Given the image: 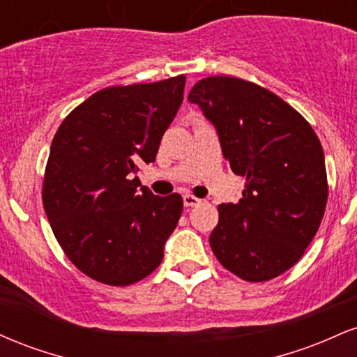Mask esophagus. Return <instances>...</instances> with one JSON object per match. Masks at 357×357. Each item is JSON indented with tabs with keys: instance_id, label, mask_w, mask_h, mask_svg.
I'll return each mask as SVG.
<instances>
[{
	"instance_id": "34e87169",
	"label": "esophagus",
	"mask_w": 357,
	"mask_h": 357,
	"mask_svg": "<svg viewBox=\"0 0 357 357\" xmlns=\"http://www.w3.org/2000/svg\"><path fill=\"white\" fill-rule=\"evenodd\" d=\"M183 202H184V206H198V204L202 203V199L196 198V196L192 195H184Z\"/></svg>"
}]
</instances>
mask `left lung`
I'll list each match as a JSON object with an SVG mask.
<instances>
[{"label":"left lung","mask_w":357,"mask_h":357,"mask_svg":"<svg viewBox=\"0 0 357 357\" xmlns=\"http://www.w3.org/2000/svg\"><path fill=\"white\" fill-rule=\"evenodd\" d=\"M188 100L215 124L225 159L245 178L240 202L218 206L213 253L247 282L282 275L304 255L326 211L329 186L317 134L275 93L236 77L196 82Z\"/></svg>","instance_id":"left-lung-1"}]
</instances>
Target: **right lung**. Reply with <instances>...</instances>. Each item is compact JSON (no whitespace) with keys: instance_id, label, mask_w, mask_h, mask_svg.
Returning a JSON list of instances; mask_svg holds the SVG:
<instances>
[{"instance_id":"add662e5","label":"right lung","mask_w":357,"mask_h":357,"mask_svg":"<svg viewBox=\"0 0 357 357\" xmlns=\"http://www.w3.org/2000/svg\"><path fill=\"white\" fill-rule=\"evenodd\" d=\"M186 77L114 85L82 102L52 141L42 199L56 241L82 273L112 287L153 273L183 213L178 192L137 179L154 162L183 102Z\"/></svg>"}]
</instances>
